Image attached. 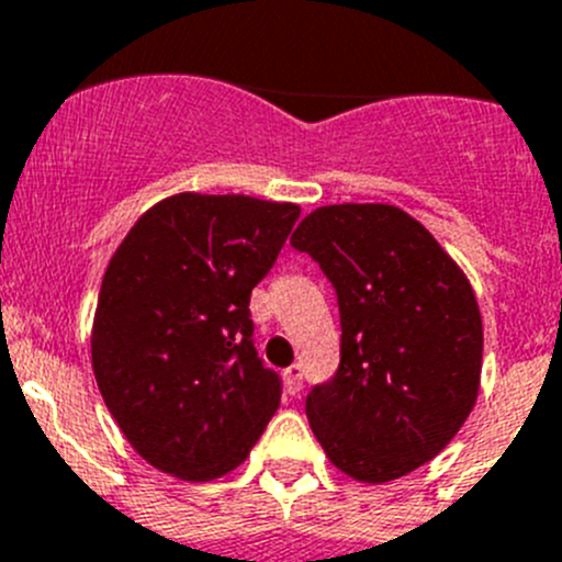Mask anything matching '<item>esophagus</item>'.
Segmentation results:
<instances>
[{
    "instance_id": "1",
    "label": "esophagus",
    "mask_w": 562,
    "mask_h": 562,
    "mask_svg": "<svg viewBox=\"0 0 562 562\" xmlns=\"http://www.w3.org/2000/svg\"><path fill=\"white\" fill-rule=\"evenodd\" d=\"M302 366L299 363H293V366H288L285 369V391L291 393V396H296L299 391H302Z\"/></svg>"
}]
</instances>
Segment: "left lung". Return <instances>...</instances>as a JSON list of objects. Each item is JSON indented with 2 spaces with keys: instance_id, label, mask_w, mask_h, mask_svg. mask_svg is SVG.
Segmentation results:
<instances>
[{
  "instance_id": "left-lung-1",
  "label": "left lung",
  "mask_w": 562,
  "mask_h": 562,
  "mask_svg": "<svg viewBox=\"0 0 562 562\" xmlns=\"http://www.w3.org/2000/svg\"><path fill=\"white\" fill-rule=\"evenodd\" d=\"M291 246L322 266L340 311V366L305 402L313 435L352 480H400L447 447L480 393L471 282L393 204L313 210Z\"/></svg>"
}]
</instances>
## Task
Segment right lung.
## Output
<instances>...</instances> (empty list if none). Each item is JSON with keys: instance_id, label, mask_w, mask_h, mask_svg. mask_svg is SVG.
<instances>
[{"instance_id": "right-lung-1", "label": "right lung", "mask_w": 562, "mask_h": 562, "mask_svg": "<svg viewBox=\"0 0 562 562\" xmlns=\"http://www.w3.org/2000/svg\"><path fill=\"white\" fill-rule=\"evenodd\" d=\"M299 213L244 193H175L110 257L93 374L124 438L155 469L188 482L229 474L280 407V376L251 340L249 296Z\"/></svg>"}]
</instances>
